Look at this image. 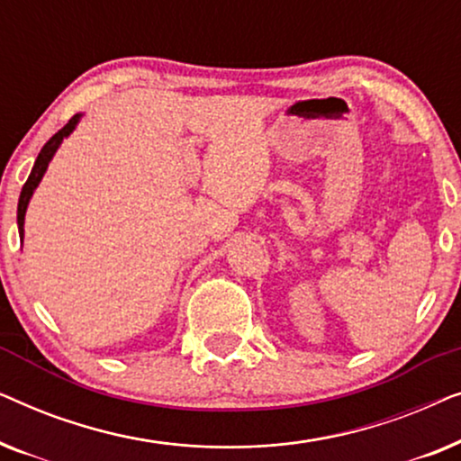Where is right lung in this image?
Wrapping results in <instances>:
<instances>
[{
    "instance_id": "obj_1",
    "label": "right lung",
    "mask_w": 461,
    "mask_h": 461,
    "mask_svg": "<svg viewBox=\"0 0 461 461\" xmlns=\"http://www.w3.org/2000/svg\"><path fill=\"white\" fill-rule=\"evenodd\" d=\"M79 119H81V113H77V115H73L71 119H68V123L65 125V128L56 131V134L50 138L46 144H43V149L40 150V155H37L35 166H33V169H31L27 182H24V186H23V191H21V199H18L16 222H18V235H21L23 239H24V213H27L29 201H31V197H33L35 188L40 186L43 174H46V169L50 166V161H52V157L56 155V150H59V147L62 144V140H65V138H68V136L73 134V130L77 128Z\"/></svg>"
}]
</instances>
